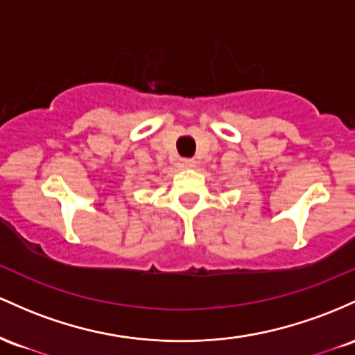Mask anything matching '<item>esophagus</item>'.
<instances>
[{"label":"esophagus","mask_w":355,"mask_h":355,"mask_svg":"<svg viewBox=\"0 0 355 355\" xmlns=\"http://www.w3.org/2000/svg\"><path fill=\"white\" fill-rule=\"evenodd\" d=\"M179 164H181V167H184V169H191V167L196 166V161L194 159H181Z\"/></svg>","instance_id":"34e87169"}]
</instances>
